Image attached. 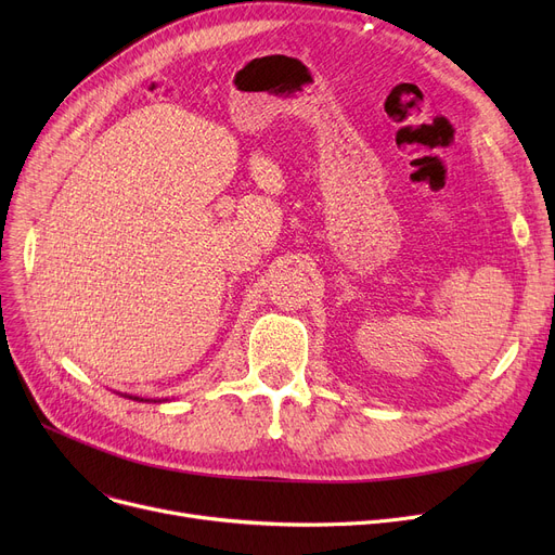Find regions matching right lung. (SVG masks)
I'll use <instances>...</instances> for the list:
<instances>
[{"label":"right lung","instance_id":"obj_1","mask_svg":"<svg viewBox=\"0 0 555 555\" xmlns=\"http://www.w3.org/2000/svg\"><path fill=\"white\" fill-rule=\"evenodd\" d=\"M130 398H132V396H130ZM134 400H139V398H134Z\"/></svg>","mask_w":555,"mask_h":555}]
</instances>
